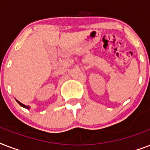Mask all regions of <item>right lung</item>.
Instances as JSON below:
<instances>
[{
  "label": "right lung",
  "mask_w": 150,
  "mask_h": 150,
  "mask_svg": "<svg viewBox=\"0 0 150 150\" xmlns=\"http://www.w3.org/2000/svg\"><path fill=\"white\" fill-rule=\"evenodd\" d=\"M17 102L18 103V104L21 105V106H22V107H25V108H27V109H29V106H25V105H24V104H23V103H20L19 101H18V100H17Z\"/></svg>",
  "instance_id": "right-lung-1"
}]
</instances>
